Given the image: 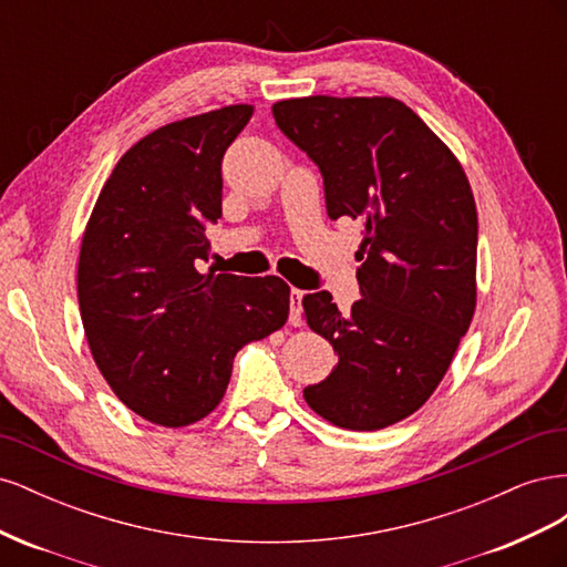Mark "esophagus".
I'll use <instances>...</instances> for the list:
<instances>
[{
  "label": "esophagus",
  "mask_w": 567,
  "mask_h": 567,
  "mask_svg": "<svg viewBox=\"0 0 567 567\" xmlns=\"http://www.w3.org/2000/svg\"><path fill=\"white\" fill-rule=\"evenodd\" d=\"M302 290H298V288H293L290 290V317H288V321L293 323V326H302Z\"/></svg>",
  "instance_id": "esophagus-1"
}]
</instances>
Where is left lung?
<instances>
[{
	"label": "left lung",
	"mask_w": 567,
	"mask_h": 567,
	"mask_svg": "<svg viewBox=\"0 0 567 567\" xmlns=\"http://www.w3.org/2000/svg\"><path fill=\"white\" fill-rule=\"evenodd\" d=\"M279 130L323 177L331 219L362 221L359 298H302L307 326L338 364L305 388L319 416L381 431L414 414L447 373L475 312L477 213L454 153L390 96H305L271 106Z\"/></svg>",
	"instance_id": "1"
}]
</instances>
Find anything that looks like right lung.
Masks as SVG:
<instances>
[{"label":"right lung","instance_id":"1","mask_svg":"<svg viewBox=\"0 0 567 567\" xmlns=\"http://www.w3.org/2000/svg\"><path fill=\"white\" fill-rule=\"evenodd\" d=\"M252 115L238 104L177 120L136 142L101 188L78 262L84 336L134 414L165 427L221 402L236 352L279 331V277L200 274L221 217V158Z\"/></svg>","mask_w":567,"mask_h":567}]
</instances>
